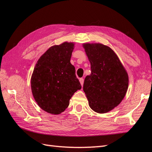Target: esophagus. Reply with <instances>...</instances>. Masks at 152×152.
<instances>
[{
	"mask_svg": "<svg viewBox=\"0 0 152 152\" xmlns=\"http://www.w3.org/2000/svg\"><path fill=\"white\" fill-rule=\"evenodd\" d=\"M79 81H80V83L81 84V86H82L84 84V79L83 78H80V79H79Z\"/></svg>",
	"mask_w": 152,
	"mask_h": 152,
	"instance_id": "esophagus-1",
	"label": "esophagus"
}]
</instances>
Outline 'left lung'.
Segmentation results:
<instances>
[{
  "mask_svg": "<svg viewBox=\"0 0 152 152\" xmlns=\"http://www.w3.org/2000/svg\"><path fill=\"white\" fill-rule=\"evenodd\" d=\"M83 48L91 63V73L85 78L83 86L89 105L97 113L108 112L125 97L128 74L117 55L107 45L86 43Z\"/></svg>",
  "mask_w": 152,
  "mask_h": 152,
  "instance_id": "left-lung-1",
  "label": "left lung"
}]
</instances>
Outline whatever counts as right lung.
Masks as SVG:
<instances>
[{
  "mask_svg": "<svg viewBox=\"0 0 152 152\" xmlns=\"http://www.w3.org/2000/svg\"><path fill=\"white\" fill-rule=\"evenodd\" d=\"M74 43L65 42L49 48L37 62L31 77L32 94L39 107L58 115L70 104V99L81 89L70 63Z\"/></svg>",
  "mask_w": 152,
  "mask_h": 152,
  "instance_id": "add662e5",
  "label": "right lung"
}]
</instances>
